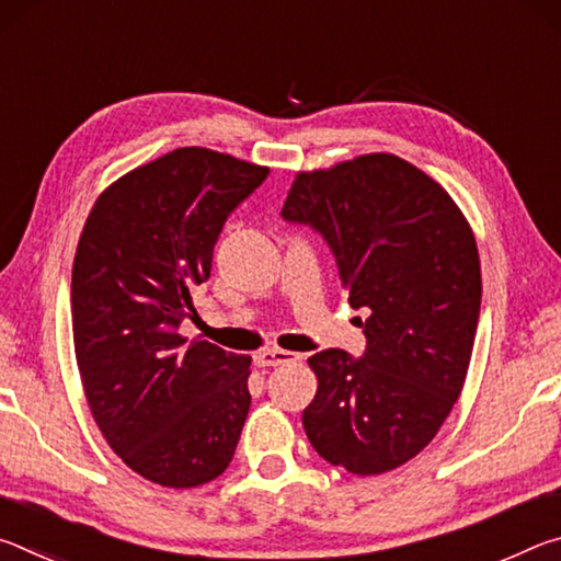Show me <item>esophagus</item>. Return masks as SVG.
Listing matches in <instances>:
<instances>
[{
    "label": "esophagus",
    "instance_id": "esophagus-1",
    "mask_svg": "<svg viewBox=\"0 0 561 561\" xmlns=\"http://www.w3.org/2000/svg\"><path fill=\"white\" fill-rule=\"evenodd\" d=\"M301 356L299 354H291V351H284V348H267L262 351V354L254 356L257 360V366H282V364H297Z\"/></svg>",
    "mask_w": 561,
    "mask_h": 561
}]
</instances>
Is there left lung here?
Returning a JSON list of instances; mask_svg holds the SVG:
<instances>
[{
  "label": "left lung",
  "mask_w": 561,
  "mask_h": 561,
  "mask_svg": "<svg viewBox=\"0 0 561 561\" xmlns=\"http://www.w3.org/2000/svg\"><path fill=\"white\" fill-rule=\"evenodd\" d=\"M336 257L366 351L324 348L301 413L321 458L381 474L415 458L453 411L480 317V257L468 220L423 170L391 153L299 173L282 207Z\"/></svg>",
  "instance_id": "8db88e82"
}]
</instances>
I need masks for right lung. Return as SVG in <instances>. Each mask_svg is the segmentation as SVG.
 <instances>
[{"mask_svg":"<svg viewBox=\"0 0 561 561\" xmlns=\"http://www.w3.org/2000/svg\"><path fill=\"white\" fill-rule=\"evenodd\" d=\"M267 175L207 148L170 150L103 190L76 247L73 348L93 421L163 488L215 480L240 440L252 358L178 329L225 220Z\"/></svg>","mask_w":561,"mask_h":561,"instance_id":"add662e5","label":"right lung"}]
</instances>
